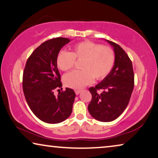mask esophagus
<instances>
[{
	"label": "esophagus",
	"mask_w": 158,
	"mask_h": 158,
	"mask_svg": "<svg viewBox=\"0 0 158 158\" xmlns=\"http://www.w3.org/2000/svg\"><path fill=\"white\" fill-rule=\"evenodd\" d=\"M81 90H75V94H76V95H79L80 93H81Z\"/></svg>",
	"instance_id": "esophagus-1"
}]
</instances>
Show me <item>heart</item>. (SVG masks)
Masks as SVG:
<instances>
[{
	"instance_id": "obj_1",
	"label": "heart",
	"mask_w": 158,
	"mask_h": 158,
	"mask_svg": "<svg viewBox=\"0 0 158 158\" xmlns=\"http://www.w3.org/2000/svg\"><path fill=\"white\" fill-rule=\"evenodd\" d=\"M75 60H82L81 70H74L63 76L66 86L81 89L94 80L103 79L110 72L115 61L113 49L90 40L75 44L71 52L61 51L56 58L57 66L63 71L74 67Z\"/></svg>"
}]
</instances>
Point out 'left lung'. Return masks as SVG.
Returning a JSON list of instances; mask_svg holds the SVG:
<instances>
[{"instance_id":"obj_1","label":"left lung","mask_w":158,"mask_h":158,"mask_svg":"<svg viewBox=\"0 0 158 158\" xmlns=\"http://www.w3.org/2000/svg\"><path fill=\"white\" fill-rule=\"evenodd\" d=\"M106 40L113 47L115 63L100 83L89 88L92 100L88 107L91 116L101 122H111L123 113L134 88L132 61L120 45ZM100 89L101 93L98 92Z\"/></svg>"}]
</instances>
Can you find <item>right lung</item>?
<instances>
[{
  "label": "right lung",
  "instance_id": "right-lung-1",
  "mask_svg": "<svg viewBox=\"0 0 158 158\" xmlns=\"http://www.w3.org/2000/svg\"><path fill=\"white\" fill-rule=\"evenodd\" d=\"M56 38L43 43L29 57L23 75V90L28 106L36 117L47 123L56 124L66 120L72 113L75 93L66 88L54 95L62 87L56 63L58 52L70 42Z\"/></svg>",
  "mask_w": 158,
  "mask_h": 158
}]
</instances>
